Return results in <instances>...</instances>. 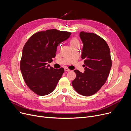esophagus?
Returning a JSON list of instances; mask_svg holds the SVG:
<instances>
[{
    "instance_id": "obj_1",
    "label": "esophagus",
    "mask_w": 131,
    "mask_h": 131,
    "mask_svg": "<svg viewBox=\"0 0 131 131\" xmlns=\"http://www.w3.org/2000/svg\"><path fill=\"white\" fill-rule=\"evenodd\" d=\"M64 70H65V71H66V72H70L71 71L70 69H68V68L67 67H65L64 68Z\"/></svg>"
}]
</instances>
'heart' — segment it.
<instances>
[{
  "instance_id": "heart-1",
  "label": "heart",
  "mask_w": 131,
  "mask_h": 131,
  "mask_svg": "<svg viewBox=\"0 0 131 131\" xmlns=\"http://www.w3.org/2000/svg\"><path fill=\"white\" fill-rule=\"evenodd\" d=\"M77 43H79V42H78V40L75 39V38H73L71 40V45H74V44H77Z\"/></svg>"
}]
</instances>
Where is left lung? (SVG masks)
I'll return each mask as SVG.
<instances>
[{
  "label": "left lung",
  "mask_w": 131,
  "mask_h": 131,
  "mask_svg": "<svg viewBox=\"0 0 131 131\" xmlns=\"http://www.w3.org/2000/svg\"><path fill=\"white\" fill-rule=\"evenodd\" d=\"M80 37L85 71L74 70L77 77L72 84L78 93L90 96L97 92L107 79L112 65L111 52L105 40L96 34L82 31Z\"/></svg>",
  "instance_id": "obj_1"
}]
</instances>
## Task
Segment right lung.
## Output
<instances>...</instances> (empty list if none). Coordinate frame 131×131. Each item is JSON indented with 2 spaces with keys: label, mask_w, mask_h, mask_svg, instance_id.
I'll list each match as a JSON object with an SVG mask.
<instances>
[{
  "label": "right lung",
  "mask_w": 131,
  "mask_h": 131,
  "mask_svg": "<svg viewBox=\"0 0 131 131\" xmlns=\"http://www.w3.org/2000/svg\"><path fill=\"white\" fill-rule=\"evenodd\" d=\"M71 34L70 32L47 30L33 34L25 43L20 68L27 86L37 94H49L56 87L64 69H54L47 63H51L56 56L58 45Z\"/></svg>",
  "instance_id": "add662e5"
}]
</instances>
